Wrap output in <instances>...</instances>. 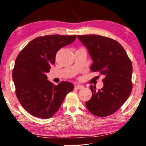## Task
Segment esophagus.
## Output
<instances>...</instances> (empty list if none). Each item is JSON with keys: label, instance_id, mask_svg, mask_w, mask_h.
Returning <instances> with one entry per match:
<instances>
[{"label": "esophagus", "instance_id": "1", "mask_svg": "<svg viewBox=\"0 0 146 146\" xmlns=\"http://www.w3.org/2000/svg\"><path fill=\"white\" fill-rule=\"evenodd\" d=\"M84 88V86L83 85H76L75 86V89H77V90H80V89H82Z\"/></svg>", "mask_w": 146, "mask_h": 146}]
</instances>
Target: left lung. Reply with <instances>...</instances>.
<instances>
[{
	"label": "left lung",
	"mask_w": 146,
	"mask_h": 146,
	"mask_svg": "<svg viewBox=\"0 0 146 146\" xmlns=\"http://www.w3.org/2000/svg\"><path fill=\"white\" fill-rule=\"evenodd\" d=\"M78 37L93 61L90 70L104 76L101 89L96 91L90 86L92 96L86 102V108L96 116L110 115L121 108L131 92V61L116 40L97 35Z\"/></svg>",
	"instance_id": "left-lung-1"
}]
</instances>
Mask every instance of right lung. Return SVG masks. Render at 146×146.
Wrapping results in <instances>:
<instances>
[{
  "instance_id": "right-lung-1",
  "label": "right lung",
  "mask_w": 146,
  "mask_h": 146,
  "mask_svg": "<svg viewBox=\"0 0 146 146\" xmlns=\"http://www.w3.org/2000/svg\"><path fill=\"white\" fill-rule=\"evenodd\" d=\"M76 36L52 35L35 38L18 55L13 70L16 95L25 110L32 115L52 117L65 96L72 91V83L61 81L54 85L47 73L55 63L56 52L76 40Z\"/></svg>"
}]
</instances>
